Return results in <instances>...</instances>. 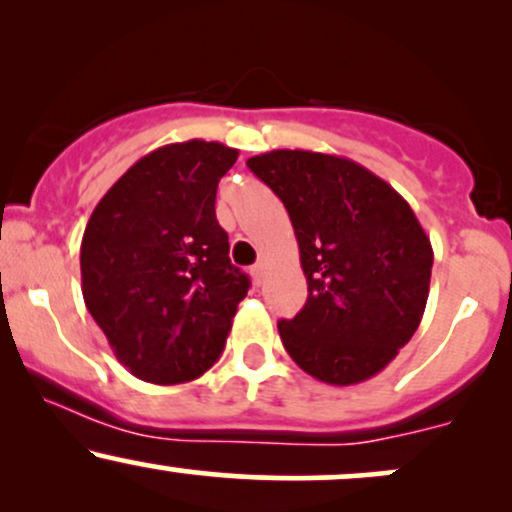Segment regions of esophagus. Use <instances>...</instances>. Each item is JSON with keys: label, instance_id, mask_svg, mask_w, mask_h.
<instances>
[{"label": "esophagus", "instance_id": "esophagus-1", "mask_svg": "<svg viewBox=\"0 0 512 512\" xmlns=\"http://www.w3.org/2000/svg\"><path fill=\"white\" fill-rule=\"evenodd\" d=\"M250 276H252V281H255V284L260 286V284H262V279H264V264H262V262H257L255 267L250 269Z\"/></svg>", "mask_w": 512, "mask_h": 512}]
</instances>
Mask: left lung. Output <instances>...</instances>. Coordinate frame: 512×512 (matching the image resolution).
Masks as SVG:
<instances>
[{
  "instance_id": "1",
  "label": "left lung",
  "mask_w": 512,
  "mask_h": 512,
  "mask_svg": "<svg viewBox=\"0 0 512 512\" xmlns=\"http://www.w3.org/2000/svg\"><path fill=\"white\" fill-rule=\"evenodd\" d=\"M248 168L284 202L308 301L279 322L284 349L320 383L373 378L414 337L433 248L392 185L344 156L276 149Z\"/></svg>"
}]
</instances>
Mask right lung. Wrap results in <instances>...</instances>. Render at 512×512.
Segmentation results:
<instances>
[{
    "mask_svg": "<svg viewBox=\"0 0 512 512\" xmlns=\"http://www.w3.org/2000/svg\"><path fill=\"white\" fill-rule=\"evenodd\" d=\"M238 149L190 139L139 158L81 240V293L117 361L154 385L195 380L223 354L250 279L228 260L216 187Z\"/></svg>",
    "mask_w": 512,
    "mask_h": 512,
    "instance_id": "add662e5",
    "label": "right lung"
}]
</instances>
